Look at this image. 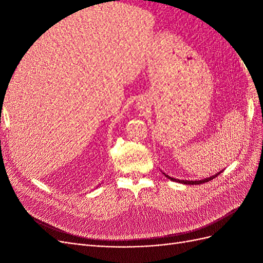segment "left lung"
Segmentation results:
<instances>
[{
	"label": "left lung",
	"mask_w": 263,
	"mask_h": 263,
	"mask_svg": "<svg viewBox=\"0 0 263 263\" xmlns=\"http://www.w3.org/2000/svg\"><path fill=\"white\" fill-rule=\"evenodd\" d=\"M222 171L224 170H221V171H219V172H217V173H215L214 176H212V177H210V178H205V179H202V180H195V181H187V180H179V179H176V178H172V177H170V176H168V174H165V173H163L164 176H165V178H168V179H170L171 181H173V182H179V183H182V184H190V185H196V184H202V183H205V182H209V181H211V180H213V179H215L216 178L218 174H220Z\"/></svg>",
	"instance_id": "1"
}]
</instances>
